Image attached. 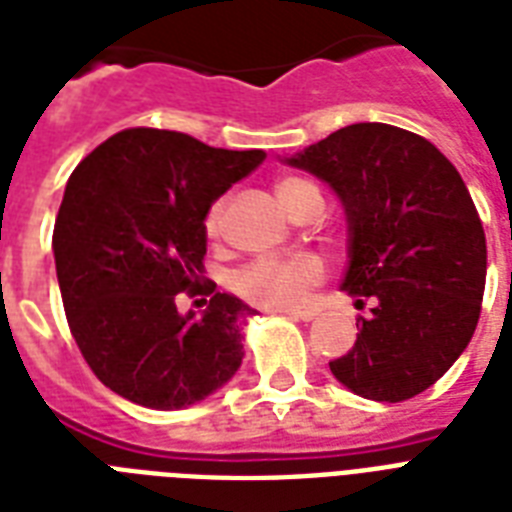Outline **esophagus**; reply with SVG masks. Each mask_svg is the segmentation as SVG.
<instances>
[{
  "mask_svg": "<svg viewBox=\"0 0 512 512\" xmlns=\"http://www.w3.org/2000/svg\"><path fill=\"white\" fill-rule=\"evenodd\" d=\"M289 316V319H297V321H313L316 316H319V311L316 308H292V311H284Z\"/></svg>",
  "mask_w": 512,
  "mask_h": 512,
  "instance_id": "esophagus-1",
  "label": "esophagus"
}]
</instances>
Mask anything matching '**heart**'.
<instances>
[{
	"mask_svg": "<svg viewBox=\"0 0 512 512\" xmlns=\"http://www.w3.org/2000/svg\"><path fill=\"white\" fill-rule=\"evenodd\" d=\"M316 191L308 180L300 177H284L276 183V196L284 209L292 207V201L303 193ZM225 201H215L204 217V231L209 236H217L223 228ZM321 276V263L313 255H295V257H263L241 268L233 276V289L241 297H247L249 303L265 305V308H289L300 300L305 287H311L313 281Z\"/></svg>",
	"mask_w": 512,
	"mask_h": 512,
	"instance_id": "1",
	"label": "heart"
}]
</instances>
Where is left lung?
I'll use <instances>...</instances> for the list:
<instances>
[{
	"instance_id": "8db88e82",
	"label": "left lung",
	"mask_w": 512,
	"mask_h": 512,
	"mask_svg": "<svg viewBox=\"0 0 512 512\" xmlns=\"http://www.w3.org/2000/svg\"><path fill=\"white\" fill-rule=\"evenodd\" d=\"M279 159L335 191L348 225L340 289L374 300L356 345L329 361L337 382L385 404L428 390L468 348L484 300V225L460 172L433 143L380 122Z\"/></svg>"
}]
</instances>
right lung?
<instances>
[{
	"label": "right lung",
	"mask_w": 512,
	"mask_h": 512,
	"mask_svg": "<svg viewBox=\"0 0 512 512\" xmlns=\"http://www.w3.org/2000/svg\"><path fill=\"white\" fill-rule=\"evenodd\" d=\"M265 151H228L170 130L116 132L68 177L52 252L68 327L98 380L132 404L185 409L239 372L255 311L201 284L209 207Z\"/></svg>",
	"instance_id": "right-lung-1"
}]
</instances>
